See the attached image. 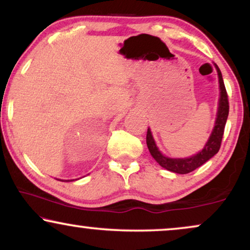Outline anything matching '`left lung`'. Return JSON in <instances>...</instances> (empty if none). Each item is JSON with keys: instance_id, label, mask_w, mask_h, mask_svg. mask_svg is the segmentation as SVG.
Segmentation results:
<instances>
[{"instance_id": "left-lung-1", "label": "left lung", "mask_w": 250, "mask_h": 250, "mask_svg": "<svg viewBox=\"0 0 250 250\" xmlns=\"http://www.w3.org/2000/svg\"><path fill=\"white\" fill-rule=\"evenodd\" d=\"M215 68H216L218 74V83H220L221 91L220 100H218L217 116L216 121H215L213 132H211L209 139H208L207 143L205 145L204 149L201 151H199L194 156L188 157V158H168V157L164 156L159 151L158 146H156L155 140L152 138L151 131H150V128H148V132H146V146H148L149 151L153 157V159L167 170H170V172L177 174H188L192 172V170L198 168V167L204 165L211 157L216 155L221 148L222 138H223L224 134V127L225 124H227V119L229 116V100L220 68L217 67V64H215Z\"/></svg>"}]
</instances>
